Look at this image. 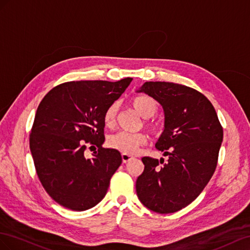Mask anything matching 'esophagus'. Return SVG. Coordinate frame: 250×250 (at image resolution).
<instances>
[{"label": "esophagus", "instance_id": "esophagus-1", "mask_svg": "<svg viewBox=\"0 0 250 250\" xmlns=\"http://www.w3.org/2000/svg\"><path fill=\"white\" fill-rule=\"evenodd\" d=\"M121 158H123V162L124 163H126V162H129V161H131V160H133L134 159V157L133 156H131V155H129V154H121Z\"/></svg>", "mask_w": 250, "mask_h": 250}]
</instances>
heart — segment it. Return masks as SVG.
<instances>
[{
    "label": "heart",
    "instance_id": "heart-1",
    "mask_svg": "<svg viewBox=\"0 0 250 250\" xmlns=\"http://www.w3.org/2000/svg\"><path fill=\"white\" fill-rule=\"evenodd\" d=\"M130 104L133 106V109L144 118L152 117L158 112V104L151 96L144 94L135 95L130 99ZM116 114L117 104L115 103L108 105V108L104 110L103 120L106 127H112L115 125ZM146 126L154 135H159L162 132V125L156 120L146 121ZM146 135L145 133L119 132L109 137L108 146L111 148L117 149V151L124 154L134 155L138 152L140 146L146 145Z\"/></svg>",
    "mask_w": 250,
    "mask_h": 250
}]
</instances>
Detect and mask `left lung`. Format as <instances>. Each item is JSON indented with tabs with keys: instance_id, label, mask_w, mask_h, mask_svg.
I'll use <instances>...</instances> for the list:
<instances>
[{
	"instance_id": "8db88e82",
	"label": "left lung",
	"mask_w": 250,
	"mask_h": 250,
	"mask_svg": "<svg viewBox=\"0 0 250 250\" xmlns=\"http://www.w3.org/2000/svg\"><path fill=\"white\" fill-rule=\"evenodd\" d=\"M139 92L165 110V131L156 148L168 159H141L145 169L136 181L137 196L155 212H175L194 201L215 173L223 127L211 103L188 85L146 82Z\"/></svg>"
}]
</instances>
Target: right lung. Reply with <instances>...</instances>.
Here are the masks:
<instances>
[{"instance_id": "right-lung-1", "label": "right lung", "mask_w": 250, "mask_h": 250, "mask_svg": "<svg viewBox=\"0 0 250 250\" xmlns=\"http://www.w3.org/2000/svg\"><path fill=\"white\" fill-rule=\"evenodd\" d=\"M133 78L68 82L56 85L38 106L29 137L35 170L55 202L82 211L101 202L123 162L114 148H104L103 115ZM88 145L98 146L91 159Z\"/></svg>"}]
</instances>
